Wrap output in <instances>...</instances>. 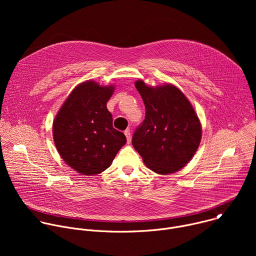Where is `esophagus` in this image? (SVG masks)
Wrapping results in <instances>:
<instances>
[{
  "mask_svg": "<svg viewBox=\"0 0 256 256\" xmlns=\"http://www.w3.org/2000/svg\"><path fill=\"white\" fill-rule=\"evenodd\" d=\"M124 134H126V140H128V142H130V136H132V134H130V130H124Z\"/></svg>",
  "mask_w": 256,
  "mask_h": 256,
  "instance_id": "1",
  "label": "esophagus"
}]
</instances>
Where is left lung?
Listing matches in <instances>:
<instances>
[{"instance_id": "obj_1", "label": "left lung", "mask_w": 256, "mask_h": 256, "mask_svg": "<svg viewBox=\"0 0 256 256\" xmlns=\"http://www.w3.org/2000/svg\"><path fill=\"white\" fill-rule=\"evenodd\" d=\"M146 116L134 132L132 144L152 171L169 174L184 168L196 152L202 126L186 95L173 85L150 87L134 83Z\"/></svg>"}]
</instances>
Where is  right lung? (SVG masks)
Segmentation results:
<instances>
[{"instance_id": "obj_1", "label": "right lung", "mask_w": 256, "mask_h": 256, "mask_svg": "<svg viewBox=\"0 0 256 256\" xmlns=\"http://www.w3.org/2000/svg\"><path fill=\"white\" fill-rule=\"evenodd\" d=\"M114 86L94 81L78 85L68 95L54 120V140L62 160L84 175L99 174L112 163L126 142L112 126L106 103Z\"/></svg>"}]
</instances>
